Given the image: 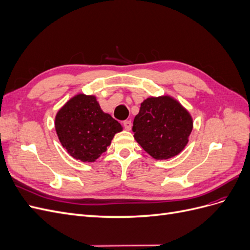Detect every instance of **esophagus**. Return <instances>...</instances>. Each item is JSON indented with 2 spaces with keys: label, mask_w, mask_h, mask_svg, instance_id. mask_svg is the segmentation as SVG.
I'll list each match as a JSON object with an SVG mask.
<instances>
[{
  "label": "esophagus",
  "mask_w": 250,
  "mask_h": 250,
  "mask_svg": "<svg viewBox=\"0 0 250 250\" xmlns=\"http://www.w3.org/2000/svg\"><path fill=\"white\" fill-rule=\"evenodd\" d=\"M123 125H124V128H125L126 130H130L131 129V121H128V120L124 121Z\"/></svg>",
  "instance_id": "obj_1"
}]
</instances>
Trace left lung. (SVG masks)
<instances>
[{"mask_svg": "<svg viewBox=\"0 0 250 250\" xmlns=\"http://www.w3.org/2000/svg\"><path fill=\"white\" fill-rule=\"evenodd\" d=\"M192 129L190 113L169 96L144 101L132 126L135 141L155 160H168L180 153Z\"/></svg>", "mask_w": 250, "mask_h": 250, "instance_id": "obj_1", "label": "left lung"}]
</instances>
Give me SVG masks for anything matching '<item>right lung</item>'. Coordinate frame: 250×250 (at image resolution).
Segmentation results:
<instances>
[{"label": "right lung", "mask_w": 250, "mask_h": 250, "mask_svg": "<svg viewBox=\"0 0 250 250\" xmlns=\"http://www.w3.org/2000/svg\"><path fill=\"white\" fill-rule=\"evenodd\" d=\"M55 129L62 145L74 158L92 163L107 150L122 126L103 112L95 96L79 94L59 109Z\"/></svg>", "instance_id": "right-lung-1"}]
</instances>
